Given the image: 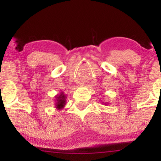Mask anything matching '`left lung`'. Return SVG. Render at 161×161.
Returning a JSON list of instances; mask_svg holds the SVG:
<instances>
[{
    "label": "left lung",
    "mask_w": 161,
    "mask_h": 161,
    "mask_svg": "<svg viewBox=\"0 0 161 161\" xmlns=\"http://www.w3.org/2000/svg\"><path fill=\"white\" fill-rule=\"evenodd\" d=\"M102 103H104V102H102ZM104 104L106 105V104H108V103H104Z\"/></svg>",
    "instance_id": "left-lung-1"
}]
</instances>
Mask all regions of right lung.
<instances>
[{
  "label": "right lung",
  "instance_id": "right-lung-1",
  "mask_svg": "<svg viewBox=\"0 0 161 161\" xmlns=\"http://www.w3.org/2000/svg\"><path fill=\"white\" fill-rule=\"evenodd\" d=\"M55 108H57V110H61L62 109H64V107L66 105V96L64 92H60V94L55 96Z\"/></svg>",
  "mask_w": 161,
  "mask_h": 161
}]
</instances>
